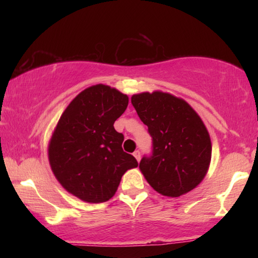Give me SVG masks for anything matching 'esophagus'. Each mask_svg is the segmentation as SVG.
Instances as JSON below:
<instances>
[{"label":"esophagus","instance_id":"obj_1","mask_svg":"<svg viewBox=\"0 0 258 258\" xmlns=\"http://www.w3.org/2000/svg\"><path fill=\"white\" fill-rule=\"evenodd\" d=\"M133 156L135 157V158H137V160H138V161H140V159H141V152H140L139 150H135V151H134V154H133Z\"/></svg>","mask_w":258,"mask_h":258}]
</instances>
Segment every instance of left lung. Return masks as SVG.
<instances>
[{"instance_id":"8db88e82","label":"left lung","mask_w":258,"mask_h":258,"mask_svg":"<svg viewBox=\"0 0 258 258\" xmlns=\"http://www.w3.org/2000/svg\"><path fill=\"white\" fill-rule=\"evenodd\" d=\"M131 101L152 138V155L139 166L148 183L167 197L195 189L212 158L211 138L198 113L183 99L160 91L134 94Z\"/></svg>"}]
</instances>
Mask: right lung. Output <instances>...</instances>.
<instances>
[{"instance_id": "right-lung-1", "label": "right lung", "mask_w": 258, "mask_h": 258, "mask_svg": "<svg viewBox=\"0 0 258 258\" xmlns=\"http://www.w3.org/2000/svg\"><path fill=\"white\" fill-rule=\"evenodd\" d=\"M128 97L108 85L85 89L61 115L49 143L51 169L69 194L86 203H104L121 176L138 161L121 148L124 135L113 127Z\"/></svg>"}]
</instances>
